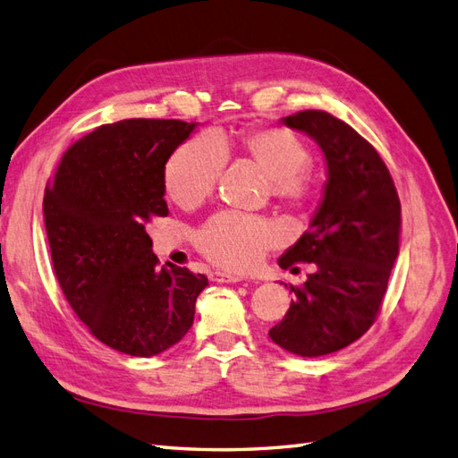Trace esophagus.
<instances>
[{
	"label": "esophagus",
	"instance_id": "esophagus-1",
	"mask_svg": "<svg viewBox=\"0 0 458 458\" xmlns=\"http://www.w3.org/2000/svg\"><path fill=\"white\" fill-rule=\"evenodd\" d=\"M210 280H215V283H220V284H232V283H242V276L216 271V273H210Z\"/></svg>",
	"mask_w": 458,
	"mask_h": 458
}]
</instances>
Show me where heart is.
<instances>
[{
  "mask_svg": "<svg viewBox=\"0 0 458 458\" xmlns=\"http://www.w3.org/2000/svg\"><path fill=\"white\" fill-rule=\"evenodd\" d=\"M230 147L267 174L268 193L280 205L294 210L310 207L318 191L310 147L292 129L280 125L242 129L230 137V143L213 133L187 139L166 162L164 191L180 207L201 205L226 168ZM278 242L280 232L271 220L236 210L216 213L195 233L199 251L228 271H250Z\"/></svg>",
  "mask_w": 458,
  "mask_h": 458,
  "instance_id": "b5f03b06",
  "label": "heart"
}]
</instances>
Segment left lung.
Wrapping results in <instances>:
<instances>
[{"instance_id": "1", "label": "left lung", "mask_w": 458, "mask_h": 458, "mask_svg": "<svg viewBox=\"0 0 458 458\" xmlns=\"http://www.w3.org/2000/svg\"><path fill=\"white\" fill-rule=\"evenodd\" d=\"M283 122L318 140L329 180L310 230L278 259L283 268L313 263L318 271L290 286L296 298L268 336L315 358L358 341L377 319L398 255L401 201L379 152L354 127L323 110Z\"/></svg>"}]
</instances>
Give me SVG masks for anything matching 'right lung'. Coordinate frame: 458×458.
I'll return each instance as SVG.
<instances>
[{
    "label": "right lung",
    "instance_id": "obj_1",
    "mask_svg": "<svg viewBox=\"0 0 458 458\" xmlns=\"http://www.w3.org/2000/svg\"><path fill=\"white\" fill-rule=\"evenodd\" d=\"M197 123L122 120L69 147L44 191L54 271L77 318L100 343L155 356L193 325L208 284L185 267H158L145 230L168 216L164 168Z\"/></svg>",
    "mask_w": 458,
    "mask_h": 458
}]
</instances>
